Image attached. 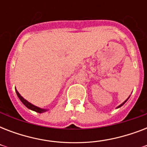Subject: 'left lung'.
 <instances>
[{"mask_svg":"<svg viewBox=\"0 0 147 147\" xmlns=\"http://www.w3.org/2000/svg\"><path fill=\"white\" fill-rule=\"evenodd\" d=\"M127 100H125V101H124V102H123V104H121V105H119V107H121V106H122V105H124V104H125V103H126V101H127Z\"/></svg>","mask_w":147,"mask_h":147,"instance_id":"obj_1","label":"left lung"}]
</instances>
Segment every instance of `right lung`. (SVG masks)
<instances>
[{"mask_svg":"<svg viewBox=\"0 0 147 147\" xmlns=\"http://www.w3.org/2000/svg\"><path fill=\"white\" fill-rule=\"evenodd\" d=\"M16 92H17V96H18V98H20V100H21L22 103H23V104H24V105H25V106H26L27 108L32 110V111H36V112H38V113H42V112L47 111V110L41 109V108H40V107H36V106H34L33 105H32V104H30V102H28L27 100H25V99H24V98L19 94V92H17V90H16Z\"/></svg>","mask_w":147,"mask_h":147,"instance_id":"add662e5","label":"right lung"}]
</instances>
